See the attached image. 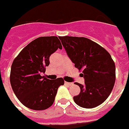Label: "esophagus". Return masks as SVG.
<instances>
[{"label":"esophagus","mask_w":129,"mask_h":129,"mask_svg":"<svg viewBox=\"0 0 129 129\" xmlns=\"http://www.w3.org/2000/svg\"><path fill=\"white\" fill-rule=\"evenodd\" d=\"M64 84H65V85H67V86H71V83H69V82H64Z\"/></svg>","instance_id":"obj_1"}]
</instances>
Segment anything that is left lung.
<instances>
[{"mask_svg": "<svg viewBox=\"0 0 129 129\" xmlns=\"http://www.w3.org/2000/svg\"><path fill=\"white\" fill-rule=\"evenodd\" d=\"M59 39L85 79L84 86L75 83L80 88V93L73 97L75 103L84 108L102 104L112 92L116 80V67L111 55L89 39L69 36Z\"/></svg>", "mask_w": 129, "mask_h": 129, "instance_id": "obj_1", "label": "left lung"}]
</instances>
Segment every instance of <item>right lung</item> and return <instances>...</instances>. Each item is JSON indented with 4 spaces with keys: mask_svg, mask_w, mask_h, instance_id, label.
<instances>
[{
    "mask_svg": "<svg viewBox=\"0 0 129 129\" xmlns=\"http://www.w3.org/2000/svg\"><path fill=\"white\" fill-rule=\"evenodd\" d=\"M62 49L55 36L41 37L31 41L14 59L10 73V82L18 100L29 109L44 110L52 106L58 87L64 79L50 80L41 73L50 64V55Z\"/></svg>",
    "mask_w": 129,
    "mask_h": 129,
    "instance_id": "obj_1",
    "label": "right lung"
}]
</instances>
